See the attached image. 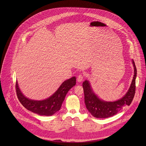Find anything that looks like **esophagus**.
Here are the masks:
<instances>
[{
    "mask_svg": "<svg viewBox=\"0 0 146 146\" xmlns=\"http://www.w3.org/2000/svg\"><path fill=\"white\" fill-rule=\"evenodd\" d=\"M84 75L82 74H80L78 75V78H77V81L78 82H81L84 81Z\"/></svg>",
    "mask_w": 146,
    "mask_h": 146,
    "instance_id": "1",
    "label": "esophagus"
}]
</instances>
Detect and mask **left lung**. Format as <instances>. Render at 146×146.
<instances>
[{
    "label": "left lung",
    "mask_w": 146,
    "mask_h": 146,
    "mask_svg": "<svg viewBox=\"0 0 146 146\" xmlns=\"http://www.w3.org/2000/svg\"><path fill=\"white\" fill-rule=\"evenodd\" d=\"M134 74L128 92L123 97L115 102H106L100 100L93 92L88 81L86 80L82 84L84 94V102L87 109L94 117L106 118L116 115L123 109V108L129 106L132 103L135 93V79L137 68L132 60Z\"/></svg>",
    "instance_id": "1"
}]
</instances>
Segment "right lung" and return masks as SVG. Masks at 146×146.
<instances>
[{"instance_id": "add662e5", "label": "right lung", "mask_w": 146, "mask_h": 146, "mask_svg": "<svg viewBox=\"0 0 146 146\" xmlns=\"http://www.w3.org/2000/svg\"><path fill=\"white\" fill-rule=\"evenodd\" d=\"M76 84L75 76L64 81L57 90L48 98L35 101L23 95L16 82L15 89L19 101L27 110L40 115H52L60 109L67 93Z\"/></svg>"}]
</instances>
